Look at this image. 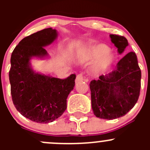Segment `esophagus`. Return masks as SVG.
Returning a JSON list of instances; mask_svg holds the SVG:
<instances>
[{"mask_svg": "<svg viewBox=\"0 0 150 150\" xmlns=\"http://www.w3.org/2000/svg\"><path fill=\"white\" fill-rule=\"evenodd\" d=\"M83 81V76L82 74H79L76 76V78H75V83H78L81 82V81Z\"/></svg>", "mask_w": 150, "mask_h": 150, "instance_id": "34e87169", "label": "esophagus"}]
</instances>
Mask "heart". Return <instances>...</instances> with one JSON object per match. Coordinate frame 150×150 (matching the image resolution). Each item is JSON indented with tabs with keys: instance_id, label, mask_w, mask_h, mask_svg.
<instances>
[{
	"instance_id": "obj_1",
	"label": "heart",
	"mask_w": 150,
	"mask_h": 150,
	"mask_svg": "<svg viewBox=\"0 0 150 150\" xmlns=\"http://www.w3.org/2000/svg\"><path fill=\"white\" fill-rule=\"evenodd\" d=\"M81 62L95 61L91 69V73L97 76L104 73L114 62L115 54L110 51V48L104 43H98L84 50L78 55Z\"/></svg>"
}]
</instances>
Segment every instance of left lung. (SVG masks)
Returning a JSON list of instances; mask_svg holds the SVG:
<instances>
[{
    "label": "left lung",
    "instance_id": "obj_1",
    "mask_svg": "<svg viewBox=\"0 0 150 150\" xmlns=\"http://www.w3.org/2000/svg\"><path fill=\"white\" fill-rule=\"evenodd\" d=\"M112 43L122 54L128 46L122 36L110 35ZM142 72L136 54L128 53L110 73L90 83L91 107L96 117L113 120L124 116L134 107L139 96Z\"/></svg>",
    "mask_w": 150,
    "mask_h": 150
}]
</instances>
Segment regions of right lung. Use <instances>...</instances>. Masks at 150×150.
Here are the masks:
<instances>
[{
  "instance_id": "1",
  "label": "right lung",
  "mask_w": 150,
  "mask_h": 150,
  "mask_svg": "<svg viewBox=\"0 0 150 150\" xmlns=\"http://www.w3.org/2000/svg\"><path fill=\"white\" fill-rule=\"evenodd\" d=\"M58 32L46 28L22 39L11 57L9 81L15 107L21 115L38 123L59 117L67 108V99L75 86V75L59 79L34 70L31 59L49 57L44 47L57 40Z\"/></svg>"
}]
</instances>
